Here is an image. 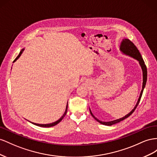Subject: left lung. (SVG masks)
Masks as SVG:
<instances>
[{"mask_svg": "<svg viewBox=\"0 0 157 157\" xmlns=\"http://www.w3.org/2000/svg\"><path fill=\"white\" fill-rule=\"evenodd\" d=\"M120 49V51H122L124 54H125V55L131 56V57L133 58V59H136L137 60L139 61V63H140V64L141 67L142 71H143V86H142V89H141L140 97H139V98H138V101L137 102L136 105L135 106V107H134V109L130 112V113H128V114H126V116H124V117L121 118L120 119H117V120H113V121H110V122H102V121L98 120L95 117V116L93 114L90 109H89V110H90V113H91V114L93 117L95 118L98 122L101 123V124L105 125V126H112V125H113V124H117V123L121 122V121L124 120V119L128 118L129 116L133 113L134 110H135L137 108V105H139V103H140V101L141 100V98L142 94H143V89H144V88L145 87L146 82H147V67H146V65L145 64L144 60H143V59H142V56L141 55L140 51H139V50H138L137 48L136 47L135 44H134L130 41V40H129L128 39H123L122 43H121Z\"/></svg>", "mask_w": 157, "mask_h": 157, "instance_id": "obj_1", "label": "left lung"}]
</instances>
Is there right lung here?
<instances>
[{
  "instance_id": "right-lung-1",
  "label": "right lung",
  "mask_w": 157,
  "mask_h": 157,
  "mask_svg": "<svg viewBox=\"0 0 157 157\" xmlns=\"http://www.w3.org/2000/svg\"><path fill=\"white\" fill-rule=\"evenodd\" d=\"M24 51V48L21 49V51H20V53H19L18 56H17L15 60H14V61H13V62H16L17 59H19L20 56H21V55L22 54V52H23V51ZM67 110H68V103H67L66 108V110H65V112H64V114L62 116V117H61L59 120H58L57 121H56V122H52V123H51V124H36V123H33V122H31V123H32L33 124L36 125V126H40V127H43V128H49V127L54 126H55V125H56V124H59L60 122H61V120L64 118V116H66V113H67Z\"/></svg>"
}]
</instances>
